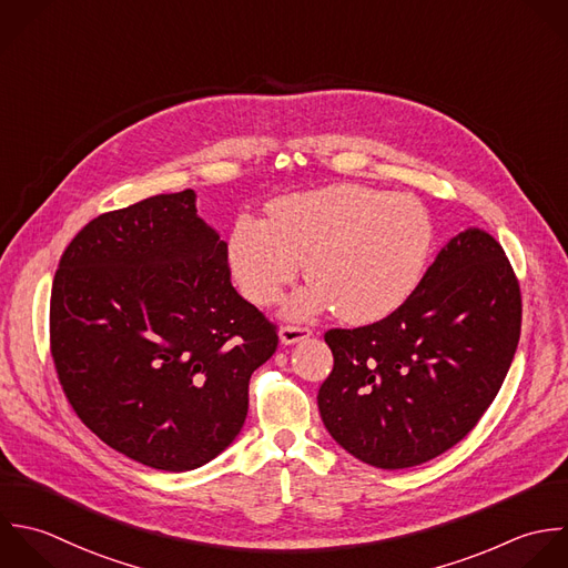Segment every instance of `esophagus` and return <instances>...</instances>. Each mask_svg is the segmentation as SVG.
<instances>
[{"mask_svg":"<svg viewBox=\"0 0 568 568\" xmlns=\"http://www.w3.org/2000/svg\"><path fill=\"white\" fill-rule=\"evenodd\" d=\"M278 336H281V343H283V345H294V343H298V341H303V338H310V336H312V329H310V327H303V325H283L281 332H278Z\"/></svg>","mask_w":568,"mask_h":568,"instance_id":"34e87169","label":"esophagus"}]
</instances>
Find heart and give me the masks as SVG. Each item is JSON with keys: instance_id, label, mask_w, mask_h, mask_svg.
<instances>
[{"instance_id": "heart-1", "label": "heart", "mask_w": 568, "mask_h": 568, "mask_svg": "<svg viewBox=\"0 0 568 568\" xmlns=\"http://www.w3.org/2000/svg\"><path fill=\"white\" fill-rule=\"evenodd\" d=\"M434 236L432 214L418 199L332 185L274 201L267 223L239 216L227 258L241 292L258 307L276 303L307 263L314 283L292 298L290 314L336 307L347 323H374L414 294Z\"/></svg>"}]
</instances>
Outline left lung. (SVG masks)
Segmentation results:
<instances>
[{
    "label": "left lung",
    "mask_w": 568,
    "mask_h": 568,
    "mask_svg": "<svg viewBox=\"0 0 568 568\" xmlns=\"http://www.w3.org/2000/svg\"><path fill=\"white\" fill-rule=\"evenodd\" d=\"M523 325L518 276L483 230L454 236L414 294L365 327L329 329L321 418L354 458L423 465L458 445L498 396Z\"/></svg>",
    "instance_id": "obj_1"
}]
</instances>
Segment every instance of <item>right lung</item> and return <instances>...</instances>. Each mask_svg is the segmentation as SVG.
<instances>
[{
	"label": "right lung",
	"instance_id": "add662e5",
	"mask_svg": "<svg viewBox=\"0 0 568 568\" xmlns=\"http://www.w3.org/2000/svg\"><path fill=\"white\" fill-rule=\"evenodd\" d=\"M276 325L230 281L227 243L194 192L92 219L65 247L50 294V354L81 423L161 471L216 458L247 416V385Z\"/></svg>",
	"mask_w": 568,
	"mask_h": 568
}]
</instances>
